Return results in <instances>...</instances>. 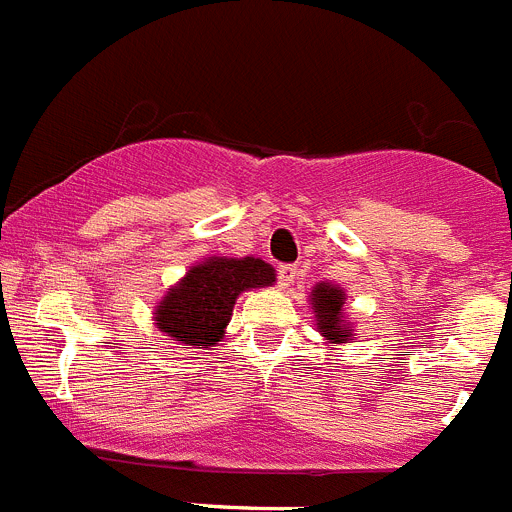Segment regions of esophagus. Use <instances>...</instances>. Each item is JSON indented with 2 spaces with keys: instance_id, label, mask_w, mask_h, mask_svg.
Segmentation results:
<instances>
[{
  "instance_id": "esophagus-1",
  "label": "esophagus",
  "mask_w": 512,
  "mask_h": 512,
  "mask_svg": "<svg viewBox=\"0 0 512 512\" xmlns=\"http://www.w3.org/2000/svg\"><path fill=\"white\" fill-rule=\"evenodd\" d=\"M276 274H279V287L289 289L294 284V279H297V266L284 264V266H279V269H276Z\"/></svg>"
}]
</instances>
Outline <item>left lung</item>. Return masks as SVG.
<instances>
[{"label": "left lung", "instance_id": "1", "mask_svg": "<svg viewBox=\"0 0 512 512\" xmlns=\"http://www.w3.org/2000/svg\"><path fill=\"white\" fill-rule=\"evenodd\" d=\"M345 302H348V294L335 281H317L309 292L314 325L330 345H342V342L353 340L355 330L350 317L345 314Z\"/></svg>", "mask_w": 512, "mask_h": 512}]
</instances>
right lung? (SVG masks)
Segmentation results:
<instances>
[{
  "mask_svg": "<svg viewBox=\"0 0 512 512\" xmlns=\"http://www.w3.org/2000/svg\"><path fill=\"white\" fill-rule=\"evenodd\" d=\"M274 281V266L256 256H208L164 292L152 312L154 327L177 345L213 350L225 337L236 299Z\"/></svg>",
  "mask_w": 512,
  "mask_h": 512,
  "instance_id": "1",
  "label": "right lung"
}]
</instances>
